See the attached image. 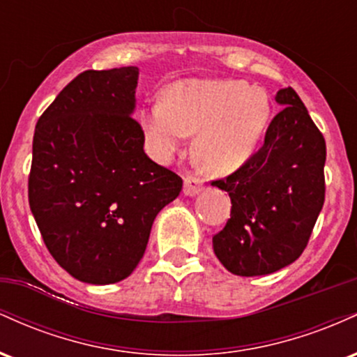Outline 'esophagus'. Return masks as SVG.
I'll list each match as a JSON object with an SVG mask.
<instances>
[{"instance_id":"esophagus-1","label":"esophagus","mask_w":357,"mask_h":357,"mask_svg":"<svg viewBox=\"0 0 357 357\" xmlns=\"http://www.w3.org/2000/svg\"><path fill=\"white\" fill-rule=\"evenodd\" d=\"M203 186H204L203 179L192 178V176H190V178L184 179V195L195 196L196 192H199L203 190Z\"/></svg>"}]
</instances>
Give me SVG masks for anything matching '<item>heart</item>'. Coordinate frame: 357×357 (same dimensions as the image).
<instances>
[{"label":"heart","instance_id":"1","mask_svg":"<svg viewBox=\"0 0 357 357\" xmlns=\"http://www.w3.org/2000/svg\"><path fill=\"white\" fill-rule=\"evenodd\" d=\"M265 92L243 80H181L166 90L165 100L141 112L146 141L155 158L167 159L186 136L198 132L195 161L208 174L236 171L255 154L268 122Z\"/></svg>","mask_w":357,"mask_h":357}]
</instances>
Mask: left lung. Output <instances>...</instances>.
Masks as SVG:
<instances>
[{
    "mask_svg": "<svg viewBox=\"0 0 357 357\" xmlns=\"http://www.w3.org/2000/svg\"><path fill=\"white\" fill-rule=\"evenodd\" d=\"M275 100L265 142L243 166L211 184L230 195L231 213L213 236L223 267L240 277L268 275L302 255L326 199V141L292 87Z\"/></svg>",
    "mask_w": 357,
    "mask_h": 357,
    "instance_id": "left-lung-1",
    "label": "left lung"
}]
</instances>
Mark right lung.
<instances>
[{
	"mask_svg": "<svg viewBox=\"0 0 357 357\" xmlns=\"http://www.w3.org/2000/svg\"><path fill=\"white\" fill-rule=\"evenodd\" d=\"M137 67L85 70L40 116L28 202L45 247L85 284L124 280L183 179L144 153Z\"/></svg>",
	"mask_w": 357,
	"mask_h": 357,
	"instance_id": "1",
	"label": "right lung"
}]
</instances>
